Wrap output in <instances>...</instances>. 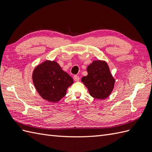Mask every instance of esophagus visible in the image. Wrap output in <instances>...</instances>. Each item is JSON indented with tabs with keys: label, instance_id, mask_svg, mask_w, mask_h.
Segmentation results:
<instances>
[{
	"label": "esophagus",
	"instance_id": "1",
	"mask_svg": "<svg viewBox=\"0 0 152 152\" xmlns=\"http://www.w3.org/2000/svg\"><path fill=\"white\" fill-rule=\"evenodd\" d=\"M73 78H74V80H75V81H78L80 80V77L78 76H77V75L74 76Z\"/></svg>",
	"mask_w": 152,
	"mask_h": 152
}]
</instances>
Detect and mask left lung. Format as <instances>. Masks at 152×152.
<instances>
[{
	"instance_id": "obj_1",
	"label": "left lung",
	"mask_w": 152,
	"mask_h": 152,
	"mask_svg": "<svg viewBox=\"0 0 152 152\" xmlns=\"http://www.w3.org/2000/svg\"><path fill=\"white\" fill-rule=\"evenodd\" d=\"M87 72L88 75L83 76L81 81L91 96L98 99L107 98L113 90L115 82L107 64L100 60L94 61L88 66Z\"/></svg>"
}]
</instances>
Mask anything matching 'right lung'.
Instances as JSON below:
<instances>
[{
  "instance_id": "obj_1",
  "label": "right lung",
  "mask_w": 152,
  "mask_h": 152,
  "mask_svg": "<svg viewBox=\"0 0 152 152\" xmlns=\"http://www.w3.org/2000/svg\"><path fill=\"white\" fill-rule=\"evenodd\" d=\"M33 81L38 94L49 102L56 103L66 95L73 79L54 61L47 60L38 65L33 73Z\"/></svg>"
}]
</instances>
